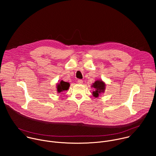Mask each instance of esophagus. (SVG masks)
I'll use <instances>...</instances> for the list:
<instances>
[{"label":"esophagus","instance_id":"obj_1","mask_svg":"<svg viewBox=\"0 0 156 156\" xmlns=\"http://www.w3.org/2000/svg\"><path fill=\"white\" fill-rule=\"evenodd\" d=\"M77 82H78V84H82L83 83V80H81V79H78V80H77Z\"/></svg>","mask_w":156,"mask_h":156}]
</instances>
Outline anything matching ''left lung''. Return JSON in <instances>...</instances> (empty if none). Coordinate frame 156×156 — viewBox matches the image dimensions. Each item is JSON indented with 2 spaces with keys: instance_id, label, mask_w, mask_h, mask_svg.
<instances>
[{
  "instance_id": "1",
  "label": "left lung",
  "mask_w": 156,
  "mask_h": 156,
  "mask_svg": "<svg viewBox=\"0 0 156 156\" xmlns=\"http://www.w3.org/2000/svg\"><path fill=\"white\" fill-rule=\"evenodd\" d=\"M105 86V85L104 83L101 80H99V81L98 80V81H95L93 85V87L96 89V90L93 93V96L96 98L98 97L99 94H101V93L104 91Z\"/></svg>"
}]
</instances>
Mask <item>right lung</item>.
Listing matches in <instances>:
<instances>
[{
    "label": "right lung",
    "instance_id": "obj_1",
    "mask_svg": "<svg viewBox=\"0 0 156 156\" xmlns=\"http://www.w3.org/2000/svg\"><path fill=\"white\" fill-rule=\"evenodd\" d=\"M69 86H70V84L69 83L65 82L62 80L60 83L57 84V92L60 93L63 91L68 90V89L69 88Z\"/></svg>",
    "mask_w": 156,
    "mask_h": 156
}]
</instances>
